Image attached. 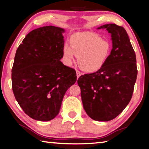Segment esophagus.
Listing matches in <instances>:
<instances>
[{"label":"esophagus","mask_w":149,"mask_h":149,"mask_svg":"<svg viewBox=\"0 0 149 149\" xmlns=\"http://www.w3.org/2000/svg\"><path fill=\"white\" fill-rule=\"evenodd\" d=\"M76 75H77V77L78 79L82 75V73H81V72L78 70H76Z\"/></svg>","instance_id":"34e87169"}]
</instances>
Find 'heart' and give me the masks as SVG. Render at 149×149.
<instances>
[{
    "label": "heart",
    "instance_id": "b5f03b06",
    "mask_svg": "<svg viewBox=\"0 0 149 149\" xmlns=\"http://www.w3.org/2000/svg\"><path fill=\"white\" fill-rule=\"evenodd\" d=\"M109 40L102 39L97 33L79 32L72 35L70 45L65 44L63 53L68 65L78 57L79 66L87 72H95L101 69L111 53Z\"/></svg>",
    "mask_w": 149,
    "mask_h": 149
}]
</instances>
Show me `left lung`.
I'll list each match as a JSON object with an SVG mask.
<instances>
[{"label": "left lung", "mask_w": 149, "mask_h": 149, "mask_svg": "<svg viewBox=\"0 0 149 149\" xmlns=\"http://www.w3.org/2000/svg\"><path fill=\"white\" fill-rule=\"evenodd\" d=\"M111 36L112 49L103 67L95 73L79 77L83 107L93 120L109 121L128 105L137 77L136 54L123 26L103 25Z\"/></svg>", "instance_id": "8db88e82"}]
</instances>
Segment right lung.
I'll return each instance as SVG.
<instances>
[{"label":"right lung","mask_w":149,"mask_h":149,"mask_svg":"<svg viewBox=\"0 0 149 149\" xmlns=\"http://www.w3.org/2000/svg\"><path fill=\"white\" fill-rule=\"evenodd\" d=\"M65 29L46 26L27 34L17 49L12 68L14 95L26 114L48 121L60 112L67 89L77 81L63 57Z\"/></svg>","instance_id":"1"}]
</instances>
